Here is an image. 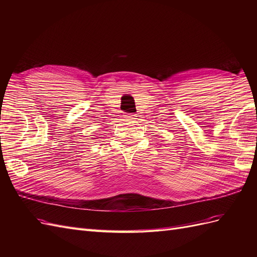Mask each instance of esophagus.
Returning <instances> with one entry per match:
<instances>
[{
  "label": "esophagus",
  "instance_id": "obj_1",
  "mask_svg": "<svg viewBox=\"0 0 257 257\" xmlns=\"http://www.w3.org/2000/svg\"><path fill=\"white\" fill-rule=\"evenodd\" d=\"M125 118L127 119V120H136L137 119V115L136 114H134V113H128V114H125Z\"/></svg>",
  "mask_w": 257,
  "mask_h": 257
}]
</instances>
